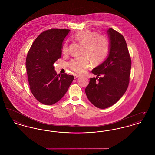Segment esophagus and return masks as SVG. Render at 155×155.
Instances as JSON below:
<instances>
[{"instance_id":"obj_1","label":"esophagus","mask_w":155,"mask_h":155,"mask_svg":"<svg viewBox=\"0 0 155 155\" xmlns=\"http://www.w3.org/2000/svg\"><path fill=\"white\" fill-rule=\"evenodd\" d=\"M81 77V75H78V74H75L74 75V78H79V77Z\"/></svg>"}]
</instances>
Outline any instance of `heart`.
I'll return each instance as SVG.
<instances>
[{
  "label": "heart",
  "mask_w": 155,
  "mask_h": 155,
  "mask_svg": "<svg viewBox=\"0 0 155 155\" xmlns=\"http://www.w3.org/2000/svg\"><path fill=\"white\" fill-rule=\"evenodd\" d=\"M74 39L82 45V54L84 56L73 59L68 65L70 69L77 74H83L90 66L91 60L94 64H99L106 59L109 52V41L103 35L95 31L83 30L75 34ZM68 52L67 43L62 48V53Z\"/></svg>",
  "instance_id": "heart-1"
}]
</instances>
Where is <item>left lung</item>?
Instances as JSON below:
<instances>
[{"instance_id": "left-lung-1", "label": "left lung", "mask_w": 155, "mask_h": 155, "mask_svg": "<svg viewBox=\"0 0 155 155\" xmlns=\"http://www.w3.org/2000/svg\"><path fill=\"white\" fill-rule=\"evenodd\" d=\"M107 32L110 40L109 56L92 70L97 77L91 78L85 88L89 101L99 109L113 106L124 94L131 68V59L124 37L111 28Z\"/></svg>"}]
</instances>
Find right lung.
<instances>
[{"label": "right lung", "instance_id": "add662e5", "mask_svg": "<svg viewBox=\"0 0 155 155\" xmlns=\"http://www.w3.org/2000/svg\"><path fill=\"white\" fill-rule=\"evenodd\" d=\"M67 29H50L34 41L26 58L30 88L38 101L52 105L60 101L74 80L66 73L58 75L53 64L61 58L62 43L69 32Z\"/></svg>", "mask_w": 155, "mask_h": 155}]
</instances>
